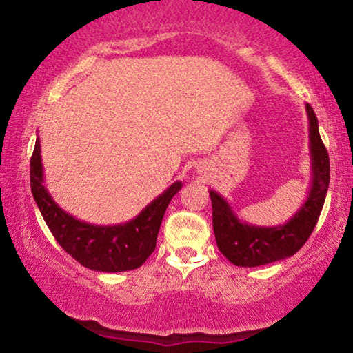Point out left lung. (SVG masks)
Instances as JSON below:
<instances>
[{
    "mask_svg": "<svg viewBox=\"0 0 353 353\" xmlns=\"http://www.w3.org/2000/svg\"><path fill=\"white\" fill-rule=\"evenodd\" d=\"M310 151V190L307 199L286 223L260 226L245 223L219 192L210 190L214 233L220 252L236 267H260L292 257L310 238L330 186V157L318 132V119L305 104Z\"/></svg>",
    "mask_w": 353,
    "mask_h": 353,
    "instance_id": "obj_1",
    "label": "left lung"
}]
</instances>
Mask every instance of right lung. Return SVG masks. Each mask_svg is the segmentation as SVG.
I'll list each match as a JSON object with an SVG mask.
<instances>
[{"label":"right lung","mask_w":353,"mask_h":353,"mask_svg":"<svg viewBox=\"0 0 353 353\" xmlns=\"http://www.w3.org/2000/svg\"><path fill=\"white\" fill-rule=\"evenodd\" d=\"M30 186L48 228L67 254L94 272L119 273L139 268L154 252L163 214L183 185L175 181L125 223L93 225L81 221L57 205L46 190L40 138H37L30 161Z\"/></svg>","instance_id":"right-lung-1"}]
</instances>
